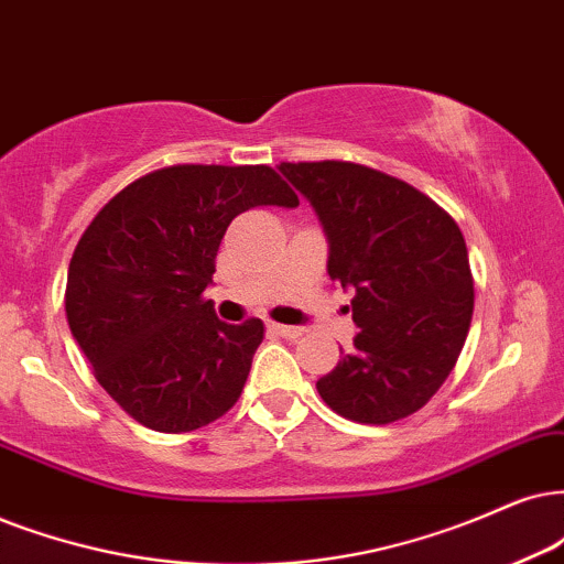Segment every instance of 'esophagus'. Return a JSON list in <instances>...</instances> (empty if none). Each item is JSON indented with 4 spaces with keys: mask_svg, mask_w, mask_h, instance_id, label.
Masks as SVG:
<instances>
[{
    "mask_svg": "<svg viewBox=\"0 0 564 564\" xmlns=\"http://www.w3.org/2000/svg\"><path fill=\"white\" fill-rule=\"evenodd\" d=\"M268 330L273 335H281V338H289V340H296L299 335L304 330L302 327H291V325H278V323H268Z\"/></svg>",
    "mask_w": 564,
    "mask_h": 564,
    "instance_id": "obj_1",
    "label": "esophagus"
}]
</instances>
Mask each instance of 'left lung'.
<instances>
[{
	"label": "left lung",
	"instance_id": "8db88e82",
	"mask_svg": "<svg viewBox=\"0 0 564 564\" xmlns=\"http://www.w3.org/2000/svg\"><path fill=\"white\" fill-rule=\"evenodd\" d=\"M327 239V273L351 291L354 348L317 393L359 424L411 416L453 372L474 315L458 224L395 176L346 161L281 163Z\"/></svg>",
	"mask_w": 564,
	"mask_h": 564
}]
</instances>
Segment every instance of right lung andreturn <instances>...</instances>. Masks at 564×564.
<instances>
[{"instance_id":"1","label":"right lung","mask_w":564,"mask_h":564,"mask_svg":"<svg viewBox=\"0 0 564 564\" xmlns=\"http://www.w3.org/2000/svg\"><path fill=\"white\" fill-rule=\"evenodd\" d=\"M296 208L270 166L159 169L113 195L77 241L64 310L101 388L134 422L192 432L245 388L260 319L220 323L203 291L239 213Z\"/></svg>"}]
</instances>
